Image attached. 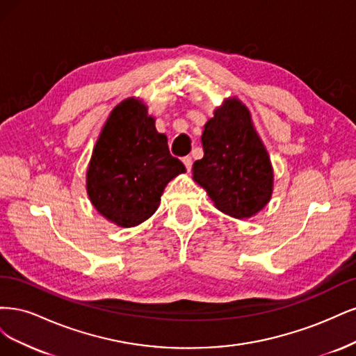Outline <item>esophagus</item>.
<instances>
[{"instance_id":"esophagus-1","label":"esophagus","mask_w":356,"mask_h":356,"mask_svg":"<svg viewBox=\"0 0 356 356\" xmlns=\"http://www.w3.org/2000/svg\"><path fill=\"white\" fill-rule=\"evenodd\" d=\"M181 161H183V164H185L186 170L191 171V168H192V158L191 156H185V158L181 159Z\"/></svg>"}]
</instances>
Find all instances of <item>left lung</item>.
Wrapping results in <instances>:
<instances>
[{"label": "left lung", "mask_w": 356, "mask_h": 356, "mask_svg": "<svg viewBox=\"0 0 356 356\" xmlns=\"http://www.w3.org/2000/svg\"><path fill=\"white\" fill-rule=\"evenodd\" d=\"M201 142L204 156L193 163L192 179L214 207L235 219L265 209L273 192V167L244 103L225 99L205 122Z\"/></svg>", "instance_id": "left-lung-1"}]
</instances>
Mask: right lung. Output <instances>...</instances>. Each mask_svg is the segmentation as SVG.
<instances>
[{
	"label": "right lung",
	"instance_id": "obj_1",
	"mask_svg": "<svg viewBox=\"0 0 356 356\" xmlns=\"http://www.w3.org/2000/svg\"><path fill=\"white\" fill-rule=\"evenodd\" d=\"M167 136L140 99L127 97L102 127L87 167L86 188L99 214L120 227L143 223L159 207L170 180L185 173Z\"/></svg>",
	"mask_w": 356,
	"mask_h": 356
}]
</instances>
